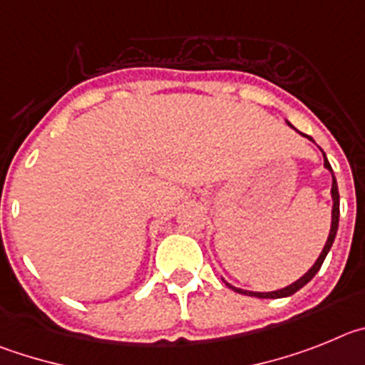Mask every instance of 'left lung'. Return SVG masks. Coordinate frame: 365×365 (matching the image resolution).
I'll list each match as a JSON object with an SVG mask.
<instances>
[{
    "mask_svg": "<svg viewBox=\"0 0 365 365\" xmlns=\"http://www.w3.org/2000/svg\"><path fill=\"white\" fill-rule=\"evenodd\" d=\"M285 123H287L291 129H294L291 123H289L287 120H285ZM302 134V133H300ZM302 136H305L307 140H311V142L314 143V140L311 136H307V134H302ZM322 150V149H320ZM322 154H324V167H326L327 170L331 173V178H333V183H331V198H333V209H331V229H329V236H327V242L326 245H324V249H322L320 256L317 258V262H314L313 265L309 267V271L305 272V274H302L300 278H298L297 282H293V284L285 285V287L282 289H277V291H267V293H260V291H247V289H242V287H235L232 284H229V282H225L222 278L223 282H225V285H229V287L232 289V291H236V293L240 294H247V297H255V298H285V297H291V294H294L298 291V289L304 287L307 282L313 280V277L317 274L318 271H320L322 264H324V260H326L327 252H329V249L333 247V242H334V236H336V231H338V218H340V195H338V185H336V178H334V173L333 169H331V163L327 162V156L326 153L322 150Z\"/></svg>",
    "mask_w": 365,
    "mask_h": 365,
    "instance_id": "obj_1",
    "label": "left lung"
}]
</instances>
